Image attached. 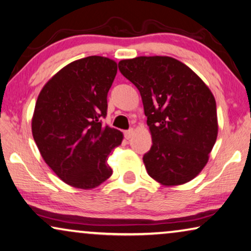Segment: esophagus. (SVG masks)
<instances>
[{
	"mask_svg": "<svg viewBox=\"0 0 251 251\" xmlns=\"http://www.w3.org/2000/svg\"><path fill=\"white\" fill-rule=\"evenodd\" d=\"M133 134H134V129H133V128H130V129H128V130H125V132H124V135H125V137L127 138V140L132 137Z\"/></svg>",
	"mask_w": 251,
	"mask_h": 251,
	"instance_id": "1",
	"label": "esophagus"
}]
</instances>
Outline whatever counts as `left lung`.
Listing matches in <instances>:
<instances>
[{"label": "left lung", "instance_id": "obj_1", "mask_svg": "<svg viewBox=\"0 0 251 251\" xmlns=\"http://www.w3.org/2000/svg\"><path fill=\"white\" fill-rule=\"evenodd\" d=\"M138 89L152 136L143 156L150 177L164 186L186 184L206 166L216 137L214 96L197 74L169 56H140L118 63Z\"/></svg>", "mask_w": 251, "mask_h": 251}]
</instances>
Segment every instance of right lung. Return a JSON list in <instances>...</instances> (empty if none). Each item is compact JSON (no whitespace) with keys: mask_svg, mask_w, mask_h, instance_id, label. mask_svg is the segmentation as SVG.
I'll use <instances>...</instances> for the list:
<instances>
[{"mask_svg":"<svg viewBox=\"0 0 251 251\" xmlns=\"http://www.w3.org/2000/svg\"><path fill=\"white\" fill-rule=\"evenodd\" d=\"M117 63L89 56L63 67L44 85L33 111L32 136L45 162L67 185L92 189L113 174L107 163L121 130L103 126Z\"/></svg>","mask_w":251,"mask_h":251,"instance_id":"1","label":"right lung"}]
</instances>
